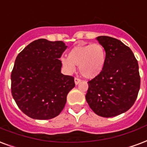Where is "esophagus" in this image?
<instances>
[{
    "label": "esophagus",
    "instance_id": "34e87169",
    "mask_svg": "<svg viewBox=\"0 0 147 147\" xmlns=\"http://www.w3.org/2000/svg\"><path fill=\"white\" fill-rule=\"evenodd\" d=\"M80 81H81V80H80V79H79V78H74V82H75V84H76V85H77V84H79Z\"/></svg>",
    "mask_w": 147,
    "mask_h": 147
}]
</instances>
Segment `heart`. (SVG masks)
I'll use <instances>...</instances> for the list:
<instances>
[{"instance_id": "1", "label": "heart", "mask_w": 147, "mask_h": 147, "mask_svg": "<svg viewBox=\"0 0 147 147\" xmlns=\"http://www.w3.org/2000/svg\"><path fill=\"white\" fill-rule=\"evenodd\" d=\"M107 53L100 43L78 45L62 58V64L69 73L74 72L75 66L79 67L80 75L87 79L98 77L105 67Z\"/></svg>"}]
</instances>
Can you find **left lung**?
Here are the masks:
<instances>
[{
	"instance_id": "obj_1",
	"label": "left lung",
	"mask_w": 147,
	"mask_h": 147,
	"mask_svg": "<svg viewBox=\"0 0 147 147\" xmlns=\"http://www.w3.org/2000/svg\"><path fill=\"white\" fill-rule=\"evenodd\" d=\"M107 61L103 71L88 81L86 101L101 117H114L128 111L135 103L140 88L139 65L129 47L119 39L98 36Z\"/></svg>"
}]
</instances>
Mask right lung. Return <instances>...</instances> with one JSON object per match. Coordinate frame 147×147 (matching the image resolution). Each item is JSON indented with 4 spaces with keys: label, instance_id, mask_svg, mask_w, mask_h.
Segmentation results:
<instances>
[{
    "label": "right lung",
    "instance_id": "add662e5",
    "mask_svg": "<svg viewBox=\"0 0 147 147\" xmlns=\"http://www.w3.org/2000/svg\"><path fill=\"white\" fill-rule=\"evenodd\" d=\"M67 46L62 41L39 38L28 44L15 59L11 94L21 111L34 119H51L62 111L74 78L61 74L59 60Z\"/></svg>",
    "mask_w": 147,
    "mask_h": 147
}]
</instances>
